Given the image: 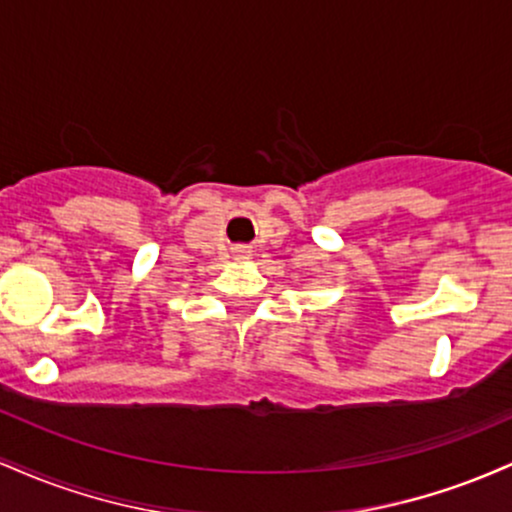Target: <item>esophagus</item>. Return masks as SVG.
<instances>
[{
    "label": "esophagus",
    "mask_w": 512,
    "mask_h": 512,
    "mask_svg": "<svg viewBox=\"0 0 512 512\" xmlns=\"http://www.w3.org/2000/svg\"><path fill=\"white\" fill-rule=\"evenodd\" d=\"M248 252H250L248 248H236V255L238 257H245V255H248Z\"/></svg>",
    "instance_id": "34e87169"
}]
</instances>
